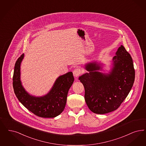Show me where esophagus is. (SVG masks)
<instances>
[{"label":"esophagus","mask_w":146,"mask_h":146,"mask_svg":"<svg viewBox=\"0 0 146 146\" xmlns=\"http://www.w3.org/2000/svg\"><path fill=\"white\" fill-rule=\"evenodd\" d=\"M82 70H81V68H76L73 72V76H74V77H77L82 73Z\"/></svg>","instance_id":"1"}]
</instances>
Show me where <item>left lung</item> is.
Segmentation results:
<instances>
[{"instance_id":"obj_1","label":"left lung","mask_w":146,"mask_h":146,"mask_svg":"<svg viewBox=\"0 0 146 146\" xmlns=\"http://www.w3.org/2000/svg\"><path fill=\"white\" fill-rule=\"evenodd\" d=\"M109 73H103L100 64H85L89 72L79 78L85 88V99L88 108L97 114H105L117 109L126 98L135 80L134 68L130 55L122 45L112 58Z\"/></svg>"}]
</instances>
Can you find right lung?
<instances>
[{"label":"right lung","mask_w":146,"mask_h":146,"mask_svg":"<svg viewBox=\"0 0 146 146\" xmlns=\"http://www.w3.org/2000/svg\"><path fill=\"white\" fill-rule=\"evenodd\" d=\"M24 54L18 58L15 65L13 88L19 101L35 115L43 118H53L64 111L68 91L74 82L72 72L57 78L50 91L45 96L35 97L28 94L21 81V64Z\"/></svg>","instance_id":"right-lung-1"}]
</instances>
